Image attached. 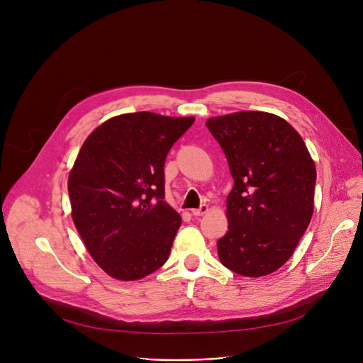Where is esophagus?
<instances>
[{
    "mask_svg": "<svg viewBox=\"0 0 363 363\" xmlns=\"http://www.w3.org/2000/svg\"><path fill=\"white\" fill-rule=\"evenodd\" d=\"M191 211H192L194 216H204V214L208 213V206L207 204H201L199 208H194Z\"/></svg>",
    "mask_w": 363,
    "mask_h": 363,
    "instance_id": "34e87169",
    "label": "esophagus"
}]
</instances>
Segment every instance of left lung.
Wrapping results in <instances>:
<instances>
[{
    "label": "left lung",
    "instance_id": "8db88e82",
    "mask_svg": "<svg viewBox=\"0 0 363 363\" xmlns=\"http://www.w3.org/2000/svg\"><path fill=\"white\" fill-rule=\"evenodd\" d=\"M206 125L235 182L217 255L230 271L264 277L287 262L310 225L314 161L296 129L277 114L244 110L210 118Z\"/></svg>",
    "mask_w": 363,
    "mask_h": 363
}]
</instances>
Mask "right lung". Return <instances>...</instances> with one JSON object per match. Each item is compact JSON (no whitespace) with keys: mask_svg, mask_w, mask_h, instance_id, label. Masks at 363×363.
Wrapping results in <instances>:
<instances>
[{"mask_svg":"<svg viewBox=\"0 0 363 363\" xmlns=\"http://www.w3.org/2000/svg\"><path fill=\"white\" fill-rule=\"evenodd\" d=\"M195 118L126 113L84 140L68 176L71 217L110 277L135 281L161 268L182 225L164 201L165 159Z\"/></svg>","mask_w":363,"mask_h":363,"instance_id":"obj_1","label":"right lung"}]
</instances>
